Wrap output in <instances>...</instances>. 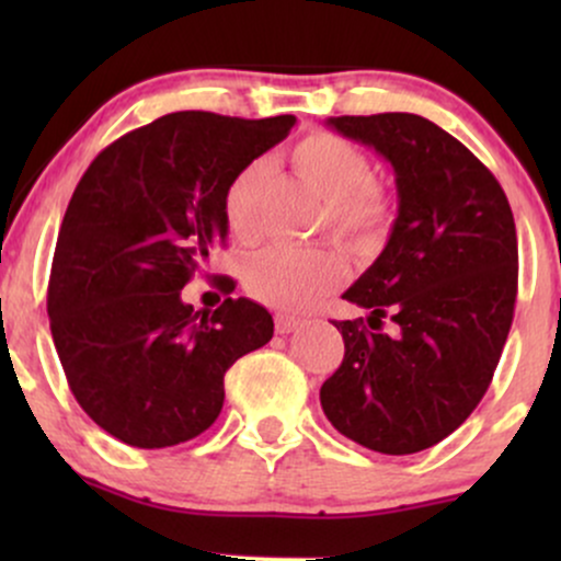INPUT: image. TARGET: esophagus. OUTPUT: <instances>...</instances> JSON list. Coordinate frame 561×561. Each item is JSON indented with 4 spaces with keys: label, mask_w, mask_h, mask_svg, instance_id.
<instances>
[{
    "label": "esophagus",
    "mask_w": 561,
    "mask_h": 561,
    "mask_svg": "<svg viewBox=\"0 0 561 561\" xmlns=\"http://www.w3.org/2000/svg\"><path fill=\"white\" fill-rule=\"evenodd\" d=\"M302 324L300 317H289V313H276L274 317V327H276V334H289L293 330H298Z\"/></svg>",
    "instance_id": "obj_1"
}]
</instances>
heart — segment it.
<instances>
[{
    "label": "heart",
    "instance_id": "1",
    "mask_svg": "<svg viewBox=\"0 0 561 561\" xmlns=\"http://www.w3.org/2000/svg\"><path fill=\"white\" fill-rule=\"evenodd\" d=\"M289 165L313 195L324 199L321 224L358 250L385 240L392 214L390 192L371 182L366 152L332 131H313L289 150ZM266 163L255 160L231 179L224 192V218L237 240L253 242L261 231V197ZM244 287L274 308H308L340 287L347 276L343 253L334 248H268L244 263Z\"/></svg>",
    "mask_w": 561,
    "mask_h": 561
}]
</instances>
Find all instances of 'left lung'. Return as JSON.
<instances>
[{"label":"left lung","instance_id":"left-lung-1","mask_svg":"<svg viewBox=\"0 0 561 561\" xmlns=\"http://www.w3.org/2000/svg\"><path fill=\"white\" fill-rule=\"evenodd\" d=\"M327 126L396 173L388 244L345 300L369 317L334 321L340 369L321 385L337 433L388 456L448 437L491 385L517 300V229L495 176L459 139L414 113L340 115ZM397 324L381 332V319Z\"/></svg>","mask_w":561,"mask_h":561}]
</instances>
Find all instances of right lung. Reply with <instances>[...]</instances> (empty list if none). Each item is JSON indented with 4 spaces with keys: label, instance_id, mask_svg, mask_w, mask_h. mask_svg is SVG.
<instances>
[{
    "label": "right lung",
    "instance_id": "right-lung-1",
    "mask_svg": "<svg viewBox=\"0 0 561 561\" xmlns=\"http://www.w3.org/2000/svg\"><path fill=\"white\" fill-rule=\"evenodd\" d=\"M293 126L295 115L171 113L115 139L76 186L49 274V327L76 401L126 446L205 433L229 366L272 340L259 302L227 298L205 313L182 289L227 242L231 179Z\"/></svg>",
    "mask_w": 561,
    "mask_h": 561
}]
</instances>
